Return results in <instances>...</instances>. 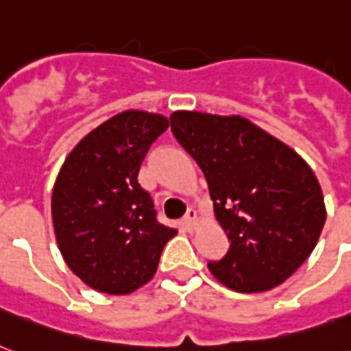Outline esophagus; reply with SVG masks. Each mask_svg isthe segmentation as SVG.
Here are the masks:
<instances>
[{
  "label": "esophagus",
  "mask_w": 351,
  "mask_h": 351,
  "mask_svg": "<svg viewBox=\"0 0 351 351\" xmlns=\"http://www.w3.org/2000/svg\"><path fill=\"white\" fill-rule=\"evenodd\" d=\"M184 226H186V230L193 231L195 228L198 226V217H197V211L195 209H189L186 215V219H184Z\"/></svg>",
  "instance_id": "34e87169"
}]
</instances>
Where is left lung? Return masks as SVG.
Masks as SVG:
<instances>
[{
    "instance_id": "obj_1",
    "label": "left lung",
    "mask_w": 351,
    "mask_h": 351,
    "mask_svg": "<svg viewBox=\"0 0 351 351\" xmlns=\"http://www.w3.org/2000/svg\"><path fill=\"white\" fill-rule=\"evenodd\" d=\"M171 129L197 160L230 250L209 271L240 293L267 291L311 255L326 222L306 160L247 118L175 111Z\"/></svg>"
}]
</instances>
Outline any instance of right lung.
Masks as SVG:
<instances>
[{
    "label": "right lung",
    "instance_id": "add662e5",
    "mask_svg": "<svg viewBox=\"0 0 351 351\" xmlns=\"http://www.w3.org/2000/svg\"><path fill=\"white\" fill-rule=\"evenodd\" d=\"M167 127L158 112H118L85 134L58 173L51 204L58 247L69 269L96 291L142 288L178 233L156 220L153 200L138 184L151 143Z\"/></svg>",
    "mask_w": 351,
    "mask_h": 351
}]
</instances>
